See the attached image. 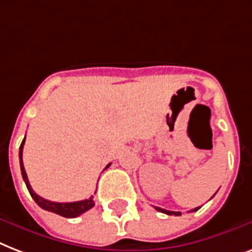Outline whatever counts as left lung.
<instances>
[{"mask_svg":"<svg viewBox=\"0 0 252 252\" xmlns=\"http://www.w3.org/2000/svg\"><path fill=\"white\" fill-rule=\"evenodd\" d=\"M155 209L159 210V212H161V213L164 214H168V216H172V214H175V216H180V212H171V210H165V209H161V208H158V206H155ZM200 209V206L198 208H194V209H192L190 212H196V210Z\"/></svg>","mask_w":252,"mask_h":252,"instance_id":"1","label":"left lung"}]
</instances>
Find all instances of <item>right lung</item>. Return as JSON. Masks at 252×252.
I'll list each match as a JSON object with an SVG mask.
<instances>
[{
	"label": "right lung",
	"mask_w": 252,
	"mask_h": 252,
	"mask_svg": "<svg viewBox=\"0 0 252 252\" xmlns=\"http://www.w3.org/2000/svg\"><path fill=\"white\" fill-rule=\"evenodd\" d=\"M23 144H25V139L22 140L21 143V147H19V164H21V172H22V177L25 183H26V187L30 192L31 197L34 198V201L38 204L42 209L48 210V212H52V213L59 214L62 217L65 218H75L80 214L85 213L87 210L92 209L94 206V200H93V196H91L87 200L83 201H76V202H54V201H48L42 198L40 196H38L36 193L32 190L30 183H29V179H27L26 171H25V167H23V160H22V151H23ZM109 165H106L108 168Z\"/></svg>",
	"instance_id": "add662e5"
}]
</instances>
